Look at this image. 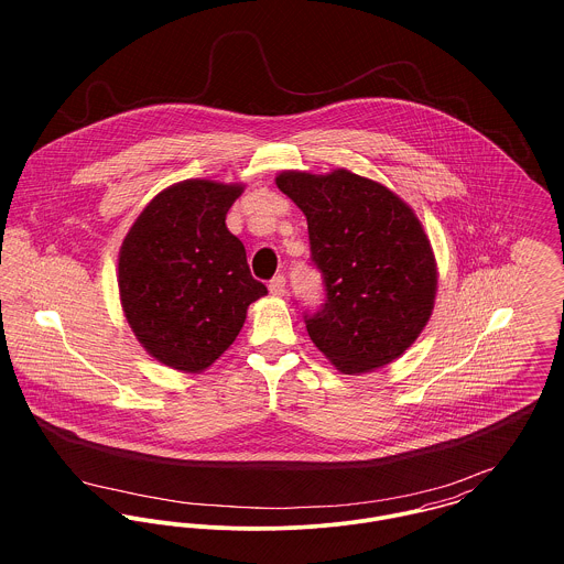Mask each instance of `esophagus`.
<instances>
[{"label": "esophagus", "instance_id": "obj_1", "mask_svg": "<svg viewBox=\"0 0 564 564\" xmlns=\"http://www.w3.org/2000/svg\"><path fill=\"white\" fill-rule=\"evenodd\" d=\"M269 291H271L273 297H284L286 295V278L284 275H275L269 282Z\"/></svg>", "mask_w": 564, "mask_h": 564}]
</instances>
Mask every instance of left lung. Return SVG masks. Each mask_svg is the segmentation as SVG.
Returning a JSON list of instances; mask_svg holds the SVG:
<instances>
[{
	"mask_svg": "<svg viewBox=\"0 0 564 564\" xmlns=\"http://www.w3.org/2000/svg\"><path fill=\"white\" fill-rule=\"evenodd\" d=\"M275 184L306 215L311 260L325 284L322 311L304 317L313 343L347 376L400 358L430 322L438 284L412 208L347 169L282 171Z\"/></svg>",
	"mask_w": 564,
	"mask_h": 564,
	"instance_id": "left-lung-1",
	"label": "left lung"
}]
</instances>
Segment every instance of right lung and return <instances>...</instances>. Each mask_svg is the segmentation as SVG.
<instances>
[{"instance_id": "1", "label": "right lung", "mask_w": 564, "mask_h": 564, "mask_svg": "<svg viewBox=\"0 0 564 564\" xmlns=\"http://www.w3.org/2000/svg\"><path fill=\"white\" fill-rule=\"evenodd\" d=\"M242 184L184 180L161 191L119 251V297L134 336L159 362L199 373L239 336L267 286L251 278L226 215Z\"/></svg>"}]
</instances>
